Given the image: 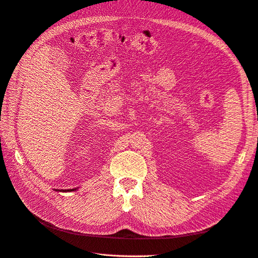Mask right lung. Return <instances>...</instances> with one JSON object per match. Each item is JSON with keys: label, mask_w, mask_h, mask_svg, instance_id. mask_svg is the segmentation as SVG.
Masks as SVG:
<instances>
[{"label": "right lung", "mask_w": 258, "mask_h": 258, "mask_svg": "<svg viewBox=\"0 0 258 258\" xmlns=\"http://www.w3.org/2000/svg\"><path fill=\"white\" fill-rule=\"evenodd\" d=\"M76 189V188H75ZM75 189H68V190H64V189H62V191H71V190H75Z\"/></svg>", "instance_id": "obj_1"}]
</instances>
